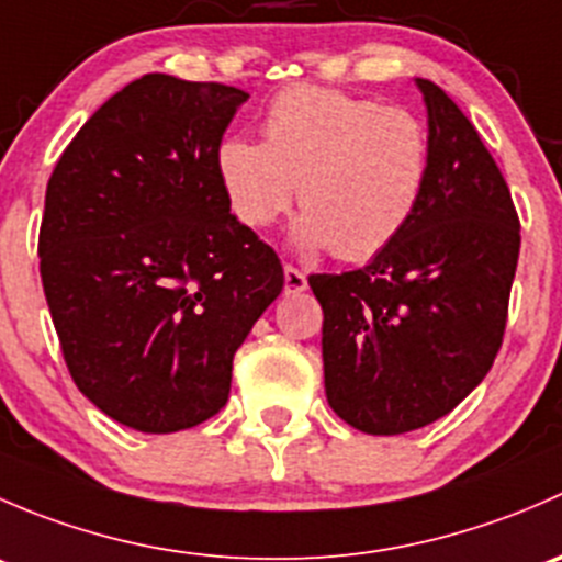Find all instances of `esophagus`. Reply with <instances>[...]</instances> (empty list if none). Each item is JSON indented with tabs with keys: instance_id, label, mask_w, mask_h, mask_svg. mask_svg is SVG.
Wrapping results in <instances>:
<instances>
[{
	"instance_id": "esophagus-1",
	"label": "esophagus",
	"mask_w": 562,
	"mask_h": 562,
	"mask_svg": "<svg viewBox=\"0 0 562 562\" xmlns=\"http://www.w3.org/2000/svg\"><path fill=\"white\" fill-rule=\"evenodd\" d=\"M302 291H307V277H304V271H299L296 266H285V293L288 296H296Z\"/></svg>"
}]
</instances>
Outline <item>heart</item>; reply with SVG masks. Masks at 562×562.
<instances>
[{"instance_id": "1", "label": "heart", "mask_w": 562, "mask_h": 562, "mask_svg": "<svg viewBox=\"0 0 562 562\" xmlns=\"http://www.w3.org/2000/svg\"><path fill=\"white\" fill-rule=\"evenodd\" d=\"M260 127L263 144L231 135L217 149L225 195L249 228L277 223L299 184L296 245L364 260L416 214L429 173V133L416 113L296 83L271 100Z\"/></svg>"}]
</instances>
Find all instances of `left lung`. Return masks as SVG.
Instances as JSON below:
<instances>
[{"instance_id":"8db88e82","label":"left lung","mask_w":562,"mask_h":562,"mask_svg":"<svg viewBox=\"0 0 562 562\" xmlns=\"http://www.w3.org/2000/svg\"><path fill=\"white\" fill-rule=\"evenodd\" d=\"M429 173L411 223L364 269L310 274L331 411L367 435L451 413L490 372L519 258V217L470 119L427 78Z\"/></svg>"}]
</instances>
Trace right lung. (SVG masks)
Instances as JSON below:
<instances>
[{"mask_svg": "<svg viewBox=\"0 0 562 562\" xmlns=\"http://www.w3.org/2000/svg\"><path fill=\"white\" fill-rule=\"evenodd\" d=\"M247 98L149 72L92 113L48 179L40 277L67 370L138 432L190 429L228 402L234 353L285 282L217 176Z\"/></svg>", "mask_w": 562, "mask_h": 562, "instance_id": "add662e5", "label": "right lung"}]
</instances>
